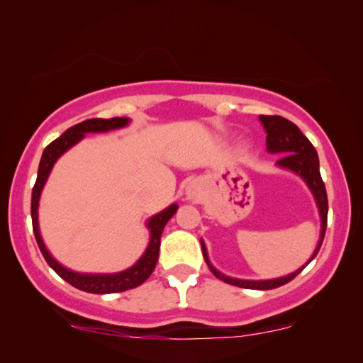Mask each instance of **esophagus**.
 Wrapping results in <instances>:
<instances>
[{
	"mask_svg": "<svg viewBox=\"0 0 363 363\" xmlns=\"http://www.w3.org/2000/svg\"><path fill=\"white\" fill-rule=\"evenodd\" d=\"M187 196H189L191 199H194V198H196V193H194V189H187Z\"/></svg>",
	"mask_w": 363,
	"mask_h": 363,
	"instance_id": "1",
	"label": "esophagus"
}]
</instances>
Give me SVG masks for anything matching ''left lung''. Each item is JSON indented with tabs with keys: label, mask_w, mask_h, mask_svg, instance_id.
I'll return each instance as SVG.
<instances>
[{
	"label": "left lung",
	"mask_w": 363,
	"mask_h": 363,
	"mask_svg": "<svg viewBox=\"0 0 363 363\" xmlns=\"http://www.w3.org/2000/svg\"><path fill=\"white\" fill-rule=\"evenodd\" d=\"M260 121L264 125L265 132H267V150L274 152V154H282L279 159V165L281 167L294 170L296 174H299L301 177L306 181L309 189L313 191L314 198H316L318 208H320L321 215V238L318 243L316 250H314L311 260L318 255L320 252L323 238L326 233V221H328V196H326V187L323 182L321 174H320V160H318V154L314 150L313 143L309 142L301 130L296 126L292 121L287 118L277 116V115H260ZM201 248H203V257L206 260L209 270H211L215 276L226 284L231 286L243 287V289H259V291H267V289H276L284 284L291 282L301 270L291 274V276L281 277V279H272V281H242V279H231L223 276L221 272L213 267L208 260V253L204 243L201 242Z\"/></svg>",
	"instance_id": "obj_1"
}]
</instances>
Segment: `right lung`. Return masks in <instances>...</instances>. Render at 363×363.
<instances>
[{
  "mask_svg": "<svg viewBox=\"0 0 363 363\" xmlns=\"http://www.w3.org/2000/svg\"><path fill=\"white\" fill-rule=\"evenodd\" d=\"M128 123V118H110V120H103V118H93V120H86L82 123H77L71 126L69 130L60 135L59 138H55L54 142L49 143L43 150L40 165H38V174L37 181L32 189V226H33V235L37 240L38 248H40L43 259L47 260V264L64 279L65 282H69L71 286L77 287V289L91 292V294H111V292H123L133 287L140 286L150 277V274L154 272L157 260H159V248H160V235L162 230L170 218L174 216V213L177 211V204H172L167 209H164L162 213L150 218L148 221V228H150V245H148L147 252L143 253L142 259H140L133 267H130L125 272L118 274H108V276H94V274H76L72 270H67L60 264L52 259V255L47 252L45 245H43L40 231H38V221H37V208H38V198H40L42 187L45 184L47 177H49L52 165L55 164V160L64 154L67 148H71L74 143H77L84 137V133L89 132H108L113 128H121Z\"/></svg>",
  "mask_w": 363,
  "mask_h": 363,
  "instance_id": "add662e5",
  "label": "right lung"
}]
</instances>
